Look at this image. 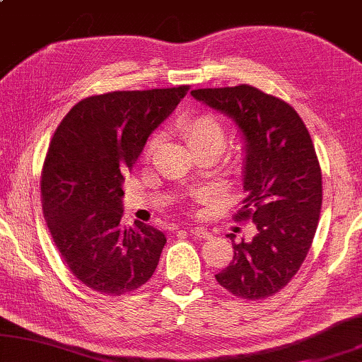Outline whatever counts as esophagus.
Here are the masks:
<instances>
[{
    "instance_id": "1",
    "label": "esophagus",
    "mask_w": 362,
    "mask_h": 362,
    "mask_svg": "<svg viewBox=\"0 0 362 362\" xmlns=\"http://www.w3.org/2000/svg\"><path fill=\"white\" fill-rule=\"evenodd\" d=\"M190 234L192 236H195L197 239H206V238H210V233H208L205 228H198V226H193V228H190Z\"/></svg>"
}]
</instances>
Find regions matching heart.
<instances>
[{
  "mask_svg": "<svg viewBox=\"0 0 362 362\" xmlns=\"http://www.w3.org/2000/svg\"><path fill=\"white\" fill-rule=\"evenodd\" d=\"M180 131L193 152L211 146L223 147V142H225V129H223V124L220 123V119L211 113H198L188 116V118H185L180 123ZM160 141L162 136L159 132L152 134L146 144V156L154 154L156 149L160 144ZM205 197L206 193H197L195 200L200 202Z\"/></svg>",
  "mask_w": 362,
  "mask_h": 362,
  "instance_id": "obj_1",
  "label": "heart"
}]
</instances>
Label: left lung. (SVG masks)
I'll return each instance as SVG.
<instances>
[{
  "instance_id": "left-lung-1",
  "label": "left lung",
  "mask_w": 362,
  "mask_h": 362,
  "mask_svg": "<svg viewBox=\"0 0 362 362\" xmlns=\"http://www.w3.org/2000/svg\"><path fill=\"white\" fill-rule=\"evenodd\" d=\"M198 101L234 119L246 141L241 208L234 221L256 223L252 241L234 243L216 281L234 297L276 295L298 272L317 231L323 202L322 167L297 111L256 86L192 90Z\"/></svg>"
}]
</instances>
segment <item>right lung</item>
I'll list each match as a JSON object with an SVG mask.
<instances>
[{
    "label": "right lung",
    "mask_w": 362,
    "mask_h": 362,
    "mask_svg": "<svg viewBox=\"0 0 362 362\" xmlns=\"http://www.w3.org/2000/svg\"><path fill=\"white\" fill-rule=\"evenodd\" d=\"M190 90L110 91L83 98L54 132L40 177L44 218L64 262L86 287L119 297L154 274L165 234L123 218V180L151 132Z\"/></svg>",
    "instance_id": "add662e5"
}]
</instances>
